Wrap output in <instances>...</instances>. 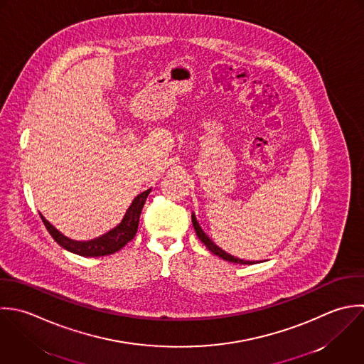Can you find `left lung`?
I'll return each mask as SVG.
<instances>
[{
    "label": "left lung",
    "mask_w": 364,
    "mask_h": 364,
    "mask_svg": "<svg viewBox=\"0 0 364 364\" xmlns=\"http://www.w3.org/2000/svg\"><path fill=\"white\" fill-rule=\"evenodd\" d=\"M191 221H193V225H194V230H196L197 237L201 240V242H203L214 255H217V257H220V258H223V259H225V261L234 262V264H241V265H252V264H255V262H252V261H244V259L235 258V257H232L231 254H228V252H225L224 250H221L217 244H214V242L210 240V237H208V235L203 231V228L200 227V224H198V221H197L194 213L191 214Z\"/></svg>",
    "instance_id": "left-lung-1"
}]
</instances>
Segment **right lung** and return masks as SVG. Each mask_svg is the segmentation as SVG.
Here are the masks:
<instances>
[{
  "mask_svg": "<svg viewBox=\"0 0 364 364\" xmlns=\"http://www.w3.org/2000/svg\"><path fill=\"white\" fill-rule=\"evenodd\" d=\"M151 188L140 193L134 200L132 201L130 207L127 208L124 217L122 218L120 224H117L114 228L107 231L106 234L89 240V241H75L68 237H65L60 231H58L45 217L39 213L46 230L52 235V238L66 251L73 252L80 257H105L117 252L122 250L129 241H132L137 232L139 227V218L143 210V205L146 203L147 196L150 194Z\"/></svg>",
  "mask_w": 364,
  "mask_h": 364,
  "instance_id": "add662e5",
  "label": "right lung"
}]
</instances>
